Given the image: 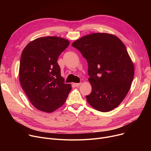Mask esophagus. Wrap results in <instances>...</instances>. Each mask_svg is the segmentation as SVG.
Returning <instances> with one entry per match:
<instances>
[{
	"mask_svg": "<svg viewBox=\"0 0 151 151\" xmlns=\"http://www.w3.org/2000/svg\"><path fill=\"white\" fill-rule=\"evenodd\" d=\"M81 84V83H74V84H73V85H74V86H75L76 87L80 86Z\"/></svg>",
	"mask_w": 151,
	"mask_h": 151,
	"instance_id": "esophagus-1",
	"label": "esophagus"
}]
</instances>
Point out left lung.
Here are the masks:
<instances>
[{
	"mask_svg": "<svg viewBox=\"0 0 151 151\" xmlns=\"http://www.w3.org/2000/svg\"><path fill=\"white\" fill-rule=\"evenodd\" d=\"M88 64L91 93L89 104L99 111H110L121 104L130 89L134 65L125 45L116 35L93 33L71 44Z\"/></svg>",
	"mask_w": 151,
	"mask_h": 151,
	"instance_id": "8db88e82",
	"label": "left lung"
}]
</instances>
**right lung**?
Instances as JSON below:
<instances>
[{"instance_id":"1","label":"right lung","mask_w":151,"mask_h":151,"mask_svg":"<svg viewBox=\"0 0 151 151\" xmlns=\"http://www.w3.org/2000/svg\"><path fill=\"white\" fill-rule=\"evenodd\" d=\"M68 40L58 37H44L30 42L23 50L19 78L23 91L37 109L51 113L64 104L71 90L65 84L58 63Z\"/></svg>"}]
</instances>
